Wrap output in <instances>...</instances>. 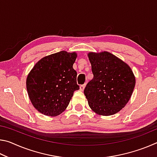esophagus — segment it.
<instances>
[{"instance_id":"1","label":"esophagus","mask_w":157,"mask_h":157,"mask_svg":"<svg viewBox=\"0 0 157 157\" xmlns=\"http://www.w3.org/2000/svg\"><path fill=\"white\" fill-rule=\"evenodd\" d=\"M85 86H86V84H82V85H80V86H79V90H80V91H84V88H85Z\"/></svg>"}]
</instances>
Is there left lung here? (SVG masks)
<instances>
[{
    "instance_id": "8db88e82",
    "label": "left lung",
    "mask_w": 157,
    "mask_h": 157,
    "mask_svg": "<svg viewBox=\"0 0 157 157\" xmlns=\"http://www.w3.org/2000/svg\"><path fill=\"white\" fill-rule=\"evenodd\" d=\"M94 78L84 91L89 106L98 115H113L128 102L136 79L129 66L111 53H88Z\"/></svg>"
}]
</instances>
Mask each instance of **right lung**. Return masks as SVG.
<instances>
[{
    "mask_svg": "<svg viewBox=\"0 0 157 157\" xmlns=\"http://www.w3.org/2000/svg\"><path fill=\"white\" fill-rule=\"evenodd\" d=\"M75 52H59L38 61L26 79L29 98L36 109L48 116H57L66 110L75 91L77 72L73 68Z\"/></svg>",
    "mask_w": 157,
    "mask_h": 157,
    "instance_id": "right-lung-1",
    "label": "right lung"
}]
</instances>
